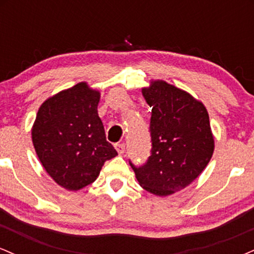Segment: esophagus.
<instances>
[{"mask_svg": "<svg viewBox=\"0 0 254 254\" xmlns=\"http://www.w3.org/2000/svg\"><path fill=\"white\" fill-rule=\"evenodd\" d=\"M115 147H116V150L118 151L119 155H122V154H123L125 151V144L124 143H117L115 145Z\"/></svg>", "mask_w": 254, "mask_h": 254, "instance_id": "esophagus-1", "label": "esophagus"}]
</instances>
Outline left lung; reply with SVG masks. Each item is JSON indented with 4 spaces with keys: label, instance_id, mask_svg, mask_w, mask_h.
<instances>
[{
    "label": "left lung",
    "instance_id": "8db88e82",
    "mask_svg": "<svg viewBox=\"0 0 254 254\" xmlns=\"http://www.w3.org/2000/svg\"><path fill=\"white\" fill-rule=\"evenodd\" d=\"M142 94L151 107V155L141 167L130 165L144 190L170 196L190 185L210 161L215 141L208 111L164 80H151Z\"/></svg>",
    "mask_w": 254,
    "mask_h": 254
}]
</instances>
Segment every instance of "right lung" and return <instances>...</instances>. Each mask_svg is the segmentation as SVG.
Instances as JSON below:
<instances>
[{
	"mask_svg": "<svg viewBox=\"0 0 254 254\" xmlns=\"http://www.w3.org/2000/svg\"><path fill=\"white\" fill-rule=\"evenodd\" d=\"M100 92L87 82L52 95L42 104L32 127V142L44 170L65 190L94 182L106 160L118 155L106 141L98 115Z\"/></svg>",
	"mask_w": 254,
	"mask_h": 254,
	"instance_id": "obj_1",
	"label": "right lung"
}]
</instances>
